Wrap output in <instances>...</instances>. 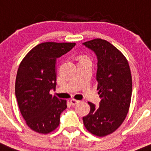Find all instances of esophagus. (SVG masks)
<instances>
[{
	"label": "esophagus",
	"mask_w": 151,
	"mask_h": 151,
	"mask_svg": "<svg viewBox=\"0 0 151 151\" xmlns=\"http://www.w3.org/2000/svg\"><path fill=\"white\" fill-rule=\"evenodd\" d=\"M80 103V101H78V100H75V99H71L70 100V104L71 105H76Z\"/></svg>",
	"instance_id": "34e87169"
}]
</instances>
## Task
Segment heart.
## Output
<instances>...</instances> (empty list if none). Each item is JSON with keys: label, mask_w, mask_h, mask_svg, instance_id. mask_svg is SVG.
<instances>
[{"label": "heart", "mask_w": 151, "mask_h": 151, "mask_svg": "<svg viewBox=\"0 0 151 151\" xmlns=\"http://www.w3.org/2000/svg\"><path fill=\"white\" fill-rule=\"evenodd\" d=\"M82 58H87V57H86V56H83Z\"/></svg>", "instance_id": "heart-1"}]
</instances>
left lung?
<instances>
[{
  "instance_id": "obj_1",
  "label": "left lung",
  "mask_w": 151,
  "mask_h": 151,
  "mask_svg": "<svg viewBox=\"0 0 151 151\" xmlns=\"http://www.w3.org/2000/svg\"><path fill=\"white\" fill-rule=\"evenodd\" d=\"M97 58V81L101 101L99 107L89 102L91 111L83 116V124L98 137L111 134L124 122L132 94L129 64L119 50L108 41L94 39L83 43Z\"/></svg>"
}]
</instances>
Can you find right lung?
Instances as JSON below:
<instances>
[{
  "label": "right lung",
  "mask_w": 151,
  "mask_h": 151,
  "mask_svg": "<svg viewBox=\"0 0 151 151\" xmlns=\"http://www.w3.org/2000/svg\"><path fill=\"white\" fill-rule=\"evenodd\" d=\"M75 43L45 42L37 45L23 59L17 70L15 95L27 124L37 133L48 134L59 126L67 101L53 97L57 85L56 62Z\"/></svg>",
  "instance_id": "1"
}]
</instances>
